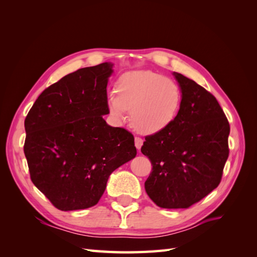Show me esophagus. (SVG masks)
<instances>
[{
    "mask_svg": "<svg viewBox=\"0 0 257 257\" xmlns=\"http://www.w3.org/2000/svg\"><path fill=\"white\" fill-rule=\"evenodd\" d=\"M143 144H144V141L142 138L139 137H135V147L137 148L138 150H141V148L143 147Z\"/></svg>",
    "mask_w": 257,
    "mask_h": 257,
    "instance_id": "1",
    "label": "esophagus"
}]
</instances>
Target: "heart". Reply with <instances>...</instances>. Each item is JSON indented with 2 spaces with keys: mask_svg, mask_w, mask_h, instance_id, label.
Returning a JSON list of instances; mask_svg holds the SVG:
<instances>
[{
  "mask_svg": "<svg viewBox=\"0 0 257 257\" xmlns=\"http://www.w3.org/2000/svg\"><path fill=\"white\" fill-rule=\"evenodd\" d=\"M115 92L107 97V107L115 120L131 111V123L138 133L153 135L175 120L181 103L178 84L152 71L124 73L115 83Z\"/></svg>",
  "mask_w": 257,
  "mask_h": 257,
  "instance_id": "1",
  "label": "heart"
}]
</instances>
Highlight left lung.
<instances>
[{
    "mask_svg": "<svg viewBox=\"0 0 257 257\" xmlns=\"http://www.w3.org/2000/svg\"><path fill=\"white\" fill-rule=\"evenodd\" d=\"M181 91L175 120L146 137L142 152L152 172L145 182L161 208H189L221 182L228 158L229 123L216 98L195 81L174 72Z\"/></svg>",
    "mask_w": 257,
    "mask_h": 257,
    "instance_id": "obj_1",
    "label": "left lung"
}]
</instances>
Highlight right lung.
<instances>
[{
    "mask_svg": "<svg viewBox=\"0 0 257 257\" xmlns=\"http://www.w3.org/2000/svg\"><path fill=\"white\" fill-rule=\"evenodd\" d=\"M110 62L80 68L44 90L25 120L31 180L62 211L98 203L108 178L137 154L134 136L108 125Z\"/></svg>",
    "mask_w": 257,
    "mask_h": 257,
    "instance_id": "obj_1",
    "label": "right lung"
}]
</instances>
